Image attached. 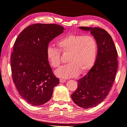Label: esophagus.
<instances>
[{"label": "esophagus", "mask_w": 127, "mask_h": 127, "mask_svg": "<svg viewBox=\"0 0 127 127\" xmlns=\"http://www.w3.org/2000/svg\"><path fill=\"white\" fill-rule=\"evenodd\" d=\"M59 81H60V83H64V82H65V81H66V80L62 79H60L59 80Z\"/></svg>", "instance_id": "esophagus-1"}]
</instances>
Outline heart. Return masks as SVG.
I'll return each instance as SVG.
<instances>
[{"instance_id":"obj_1","label":"heart","mask_w":127,"mask_h":127,"mask_svg":"<svg viewBox=\"0 0 127 127\" xmlns=\"http://www.w3.org/2000/svg\"><path fill=\"white\" fill-rule=\"evenodd\" d=\"M59 50L64 54L69 53L68 64L61 67L55 71L57 77L70 78L77 76L80 72L84 74L92 68L97 54V44L91 36L68 34L60 38L57 43ZM46 57L50 64L54 68L60 64L59 50L48 47Z\"/></svg>"}]
</instances>
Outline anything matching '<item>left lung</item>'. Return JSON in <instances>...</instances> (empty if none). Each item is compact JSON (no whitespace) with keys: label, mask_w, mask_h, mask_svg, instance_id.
I'll list each match as a JSON object with an SVG mask.
<instances>
[{"label":"left lung","mask_w":127,"mask_h":127,"mask_svg":"<svg viewBox=\"0 0 127 127\" xmlns=\"http://www.w3.org/2000/svg\"><path fill=\"white\" fill-rule=\"evenodd\" d=\"M78 29L90 31L97 44L94 65L87 74L78 80V88L71 95L76 105L88 109L102 103L112 87L118 68L117 52L112 38L105 30L84 27Z\"/></svg>","instance_id":"1"}]
</instances>
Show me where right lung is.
I'll return each mask as SVG.
<instances>
[{
    "label": "right lung",
    "mask_w": 127,
    "mask_h": 127,
    "mask_svg": "<svg viewBox=\"0 0 127 127\" xmlns=\"http://www.w3.org/2000/svg\"><path fill=\"white\" fill-rule=\"evenodd\" d=\"M55 24H34L19 34L11 56L12 79L22 98L32 106L47 103L59 84L46 57L49 42L64 33Z\"/></svg>",
    "instance_id": "1"
}]
</instances>
